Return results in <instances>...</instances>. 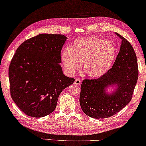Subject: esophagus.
Returning a JSON list of instances; mask_svg holds the SVG:
<instances>
[{
	"instance_id": "esophagus-1",
	"label": "esophagus",
	"mask_w": 146,
	"mask_h": 146,
	"mask_svg": "<svg viewBox=\"0 0 146 146\" xmlns=\"http://www.w3.org/2000/svg\"><path fill=\"white\" fill-rule=\"evenodd\" d=\"M81 83H82V81H81L80 79H78V78H76V80H75V82H74V84H76V85H80Z\"/></svg>"
}]
</instances>
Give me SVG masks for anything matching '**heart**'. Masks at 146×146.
Wrapping results in <instances>:
<instances>
[{"mask_svg": "<svg viewBox=\"0 0 146 146\" xmlns=\"http://www.w3.org/2000/svg\"><path fill=\"white\" fill-rule=\"evenodd\" d=\"M116 55V47L111 42L97 37H80L72 48L63 50L61 61L69 75L74 74L82 63L83 69L90 77L98 78L111 67Z\"/></svg>", "mask_w": 146, "mask_h": 146, "instance_id": "b5f03b06", "label": "heart"}]
</instances>
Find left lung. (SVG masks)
<instances>
[{"mask_svg":"<svg viewBox=\"0 0 146 146\" xmlns=\"http://www.w3.org/2000/svg\"><path fill=\"white\" fill-rule=\"evenodd\" d=\"M121 39L120 51L111 69L96 80L83 81L80 104L85 114L94 118H106L120 111L130 102L137 84L138 68L137 56L128 40L118 33ZM117 87L107 93L110 86Z\"/></svg>","mask_w":146,"mask_h":146,"instance_id":"obj_1","label":"left lung"}]
</instances>
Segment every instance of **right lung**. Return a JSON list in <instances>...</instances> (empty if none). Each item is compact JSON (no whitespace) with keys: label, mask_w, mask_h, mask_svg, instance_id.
Returning <instances> with one entry per match:
<instances>
[{"label":"right lung","mask_w":146,"mask_h":146,"mask_svg":"<svg viewBox=\"0 0 146 146\" xmlns=\"http://www.w3.org/2000/svg\"><path fill=\"white\" fill-rule=\"evenodd\" d=\"M67 37L41 33L17 49L9 67L11 98L26 115L40 118L53 112L59 96L75 80L65 76L61 51Z\"/></svg>","instance_id":"right-lung-1"}]
</instances>
